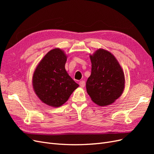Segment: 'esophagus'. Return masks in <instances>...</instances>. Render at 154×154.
I'll return each mask as SVG.
<instances>
[{"instance_id": "obj_1", "label": "esophagus", "mask_w": 154, "mask_h": 154, "mask_svg": "<svg viewBox=\"0 0 154 154\" xmlns=\"http://www.w3.org/2000/svg\"><path fill=\"white\" fill-rule=\"evenodd\" d=\"M79 84H80L81 87L83 88V87H84L85 86V81L82 80V81H80V82H79Z\"/></svg>"}]
</instances>
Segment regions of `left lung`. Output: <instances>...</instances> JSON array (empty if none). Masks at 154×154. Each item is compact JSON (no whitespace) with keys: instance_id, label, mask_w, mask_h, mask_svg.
<instances>
[{"instance_id":"1","label":"left lung","mask_w":154,"mask_h":154,"mask_svg":"<svg viewBox=\"0 0 154 154\" xmlns=\"http://www.w3.org/2000/svg\"><path fill=\"white\" fill-rule=\"evenodd\" d=\"M91 74L86 82L88 94L101 106L113 103L123 94L125 74L117 59L109 51L96 50L90 55Z\"/></svg>"}]
</instances>
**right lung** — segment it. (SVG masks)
<instances>
[{"label": "right lung", "instance_id": "add662e5", "mask_svg": "<svg viewBox=\"0 0 154 154\" xmlns=\"http://www.w3.org/2000/svg\"><path fill=\"white\" fill-rule=\"evenodd\" d=\"M67 56L60 48H55L41 60L32 75L35 94L44 103L59 107L69 98L79 85L65 69Z\"/></svg>", "mask_w": 154, "mask_h": 154}]
</instances>
